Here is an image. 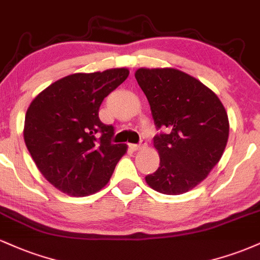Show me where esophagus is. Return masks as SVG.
Masks as SVG:
<instances>
[{"label": "esophagus", "instance_id": "obj_1", "mask_svg": "<svg viewBox=\"0 0 260 260\" xmlns=\"http://www.w3.org/2000/svg\"><path fill=\"white\" fill-rule=\"evenodd\" d=\"M145 147H147V142H145V140H142L139 144H129V149H131V150H133V151L140 150V149H143Z\"/></svg>", "mask_w": 260, "mask_h": 260}]
</instances>
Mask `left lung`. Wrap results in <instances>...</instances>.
<instances>
[{
    "label": "left lung",
    "mask_w": 260,
    "mask_h": 260,
    "mask_svg": "<svg viewBox=\"0 0 260 260\" xmlns=\"http://www.w3.org/2000/svg\"><path fill=\"white\" fill-rule=\"evenodd\" d=\"M136 79L150 104L160 166L145 181L156 192L193 189L221 159L229 139L228 113L219 98L194 77L175 68H139Z\"/></svg>",
    "instance_id": "1"
}]
</instances>
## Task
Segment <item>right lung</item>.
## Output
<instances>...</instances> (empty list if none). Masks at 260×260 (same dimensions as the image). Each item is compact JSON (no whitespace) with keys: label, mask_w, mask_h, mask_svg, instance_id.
Wrapping results in <instances>:
<instances>
[{"label":"right lung","mask_w":260,"mask_h":260,"mask_svg":"<svg viewBox=\"0 0 260 260\" xmlns=\"http://www.w3.org/2000/svg\"><path fill=\"white\" fill-rule=\"evenodd\" d=\"M128 74L127 68L71 74L47 86L26 110V148L44 177L66 194L99 192L126 154V144L111 143L115 129L100 121L99 109Z\"/></svg>","instance_id":"1"}]
</instances>
